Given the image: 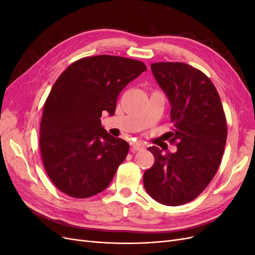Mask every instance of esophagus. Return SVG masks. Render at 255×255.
Masks as SVG:
<instances>
[{"instance_id":"1","label":"esophagus","mask_w":255,"mask_h":255,"mask_svg":"<svg viewBox=\"0 0 255 255\" xmlns=\"http://www.w3.org/2000/svg\"><path fill=\"white\" fill-rule=\"evenodd\" d=\"M143 148H144L143 143H141V142H135V143H133V145H132V152L140 151V150H142Z\"/></svg>"}]
</instances>
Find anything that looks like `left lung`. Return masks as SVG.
<instances>
[{
  "label": "left lung",
  "mask_w": 255,
  "mask_h": 255,
  "mask_svg": "<svg viewBox=\"0 0 255 255\" xmlns=\"http://www.w3.org/2000/svg\"><path fill=\"white\" fill-rule=\"evenodd\" d=\"M151 70L171 105L170 142L177 151L148 148L154 165L143 174V186L155 201L177 206L197 198L217 172L227 142L226 115L214 84L198 69L154 63Z\"/></svg>",
  "instance_id": "left-lung-1"
}]
</instances>
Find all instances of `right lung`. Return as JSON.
<instances>
[{"instance_id":"add662e5","label":"right lung","mask_w":255,"mask_h":255,"mask_svg":"<svg viewBox=\"0 0 255 255\" xmlns=\"http://www.w3.org/2000/svg\"><path fill=\"white\" fill-rule=\"evenodd\" d=\"M143 71L139 60L84 57L53 85L43 105L39 143L45 171L64 194L89 198L112 182L129 144L106 132L102 113L113 116L122 89Z\"/></svg>"}]
</instances>
